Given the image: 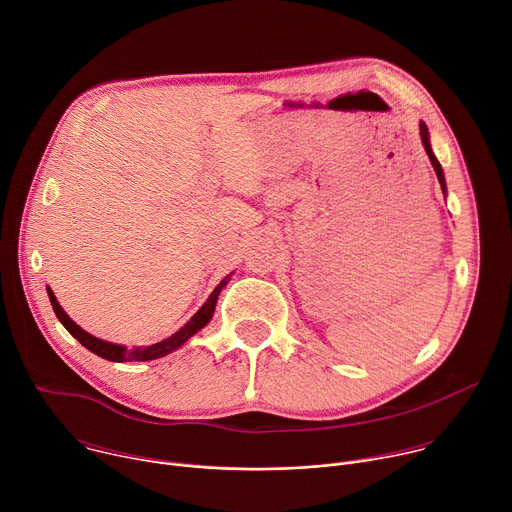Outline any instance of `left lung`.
<instances>
[{"instance_id":"obj_1","label":"left lung","mask_w":512,"mask_h":512,"mask_svg":"<svg viewBox=\"0 0 512 512\" xmlns=\"http://www.w3.org/2000/svg\"><path fill=\"white\" fill-rule=\"evenodd\" d=\"M419 135H421V143H423V148H425V154H427V158H429V162H431V166H433V170H435V176H437V180H440L442 192L446 194L448 190H446L444 170H442V164L437 162V158H435V154H433V150H431V143H429V131H427V125H425L423 121H419Z\"/></svg>"}]
</instances>
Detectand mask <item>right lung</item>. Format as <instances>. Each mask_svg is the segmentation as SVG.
<instances>
[{
  "label": "right lung",
  "mask_w": 512,
  "mask_h": 512,
  "mask_svg": "<svg viewBox=\"0 0 512 512\" xmlns=\"http://www.w3.org/2000/svg\"><path fill=\"white\" fill-rule=\"evenodd\" d=\"M231 275H233V273H231ZM231 275H227L221 283H218V285L212 289V294L208 296V300L204 302V306H202L176 334H172V336H168L166 340L156 342V344H152V346H135V348H127V346H123V344H113V342L101 340V338H97V336L85 332L77 322H72V320L68 318V314H66V312L62 310V306L58 304V300H56V296H54V291H52L50 287H46V291H48V298H50L52 310H54L56 318L60 320V324H62L72 336H75L87 350H91V352H95L97 356H101V358H105V360H111V362H131V360H141V362H143V360L162 358V356L174 352V350L180 348L184 342H188L198 330H202V328L210 322V318H212V314H214V308H216L218 294H221L223 287L229 283Z\"/></svg>",
  "instance_id": "1"
}]
</instances>
